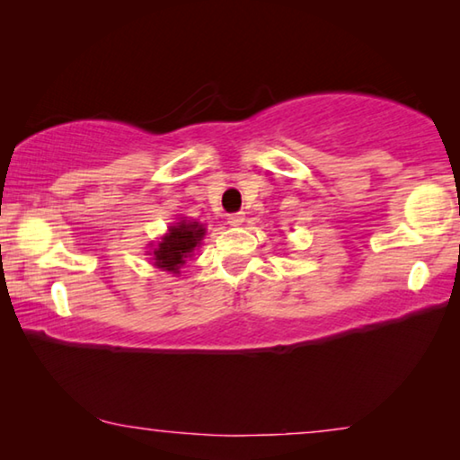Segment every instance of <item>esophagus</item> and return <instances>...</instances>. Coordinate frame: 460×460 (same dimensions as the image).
<instances>
[{
    "label": "esophagus",
    "mask_w": 460,
    "mask_h": 460,
    "mask_svg": "<svg viewBox=\"0 0 460 460\" xmlns=\"http://www.w3.org/2000/svg\"><path fill=\"white\" fill-rule=\"evenodd\" d=\"M245 221V215L243 213H233V215H229V219H227V223L231 225V227H239L241 223Z\"/></svg>",
    "instance_id": "1"
}]
</instances>
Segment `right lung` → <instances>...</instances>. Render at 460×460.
<instances>
[{
	"instance_id": "obj_1",
	"label": "right lung",
	"mask_w": 460,
	"mask_h": 460,
	"mask_svg": "<svg viewBox=\"0 0 460 460\" xmlns=\"http://www.w3.org/2000/svg\"><path fill=\"white\" fill-rule=\"evenodd\" d=\"M205 233V225H200L199 221L181 219L174 223L160 243L154 247V266L178 274V270L186 263V258H190L194 249L200 245Z\"/></svg>"
}]
</instances>
